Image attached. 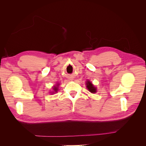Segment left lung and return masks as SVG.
Returning <instances> with one entry per match:
<instances>
[{
    "label": "left lung",
    "mask_w": 146,
    "mask_h": 146,
    "mask_svg": "<svg viewBox=\"0 0 146 146\" xmlns=\"http://www.w3.org/2000/svg\"><path fill=\"white\" fill-rule=\"evenodd\" d=\"M86 85L87 89L90 92H91V93H95V92H96V91H97L96 88L92 85V83L90 81L88 80L86 83Z\"/></svg>",
    "instance_id": "left-lung-1"
}]
</instances>
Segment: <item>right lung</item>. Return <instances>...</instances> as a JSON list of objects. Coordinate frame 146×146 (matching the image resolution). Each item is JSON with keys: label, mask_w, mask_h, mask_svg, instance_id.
Listing matches in <instances>:
<instances>
[{"label": "right lung", "mask_w": 146, "mask_h": 146, "mask_svg": "<svg viewBox=\"0 0 146 146\" xmlns=\"http://www.w3.org/2000/svg\"><path fill=\"white\" fill-rule=\"evenodd\" d=\"M59 85L60 84H57L56 85L53 87V91H52V92H51L52 94H54V93H55V92H57V91H58V90Z\"/></svg>", "instance_id": "obj_1"}]
</instances>
